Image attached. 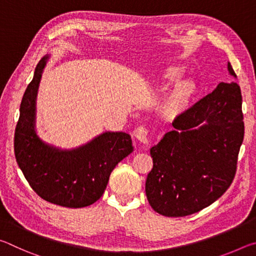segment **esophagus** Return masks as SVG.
I'll return each mask as SVG.
<instances>
[{
  "label": "esophagus",
  "mask_w": 256,
  "mask_h": 256,
  "mask_svg": "<svg viewBox=\"0 0 256 256\" xmlns=\"http://www.w3.org/2000/svg\"><path fill=\"white\" fill-rule=\"evenodd\" d=\"M148 134L149 130L144 126H138L134 130L133 136H136L138 141L142 142V144H146L148 142Z\"/></svg>",
  "instance_id": "1"
}]
</instances>
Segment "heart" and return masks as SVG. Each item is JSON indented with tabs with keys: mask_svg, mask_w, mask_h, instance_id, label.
<instances>
[{
	"mask_svg": "<svg viewBox=\"0 0 256 256\" xmlns=\"http://www.w3.org/2000/svg\"><path fill=\"white\" fill-rule=\"evenodd\" d=\"M183 74V68L170 66L164 68L162 79L167 82L178 80ZM196 94V86L192 80L176 82L164 105V112L168 116H177L188 110L193 97Z\"/></svg>",
	"mask_w": 256,
	"mask_h": 256,
	"instance_id": "1",
	"label": "heart"
}]
</instances>
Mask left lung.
Masks as SVG:
<instances>
[{
  "label": "left lung",
  "mask_w": 256,
  "mask_h": 256,
  "mask_svg": "<svg viewBox=\"0 0 256 256\" xmlns=\"http://www.w3.org/2000/svg\"><path fill=\"white\" fill-rule=\"evenodd\" d=\"M228 72L237 78L230 64ZM242 92L237 82H220L182 112L150 149L154 167L146 182L151 208L166 216H185L209 206L236 174L244 138Z\"/></svg>",
  "instance_id": "left-lung-1"
}]
</instances>
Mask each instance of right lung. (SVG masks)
Listing matches in <instances>:
<instances>
[{
	"label": "right lung",
	"mask_w": 256,
	"mask_h": 256,
	"mask_svg": "<svg viewBox=\"0 0 256 256\" xmlns=\"http://www.w3.org/2000/svg\"><path fill=\"white\" fill-rule=\"evenodd\" d=\"M47 56L37 64L24 94L14 132V154L32 188L42 198L66 208L88 206L100 198L110 172L132 152L124 132H106L73 150L42 142L34 131L36 96Z\"/></svg>",
	"instance_id": "1"
}]
</instances>
